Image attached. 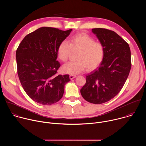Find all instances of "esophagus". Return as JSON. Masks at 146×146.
Wrapping results in <instances>:
<instances>
[{
  "label": "esophagus",
  "instance_id": "esophagus-1",
  "mask_svg": "<svg viewBox=\"0 0 146 146\" xmlns=\"http://www.w3.org/2000/svg\"><path fill=\"white\" fill-rule=\"evenodd\" d=\"M69 77H70V80H73V78H74L76 77V75H70Z\"/></svg>",
  "mask_w": 146,
  "mask_h": 146
}]
</instances>
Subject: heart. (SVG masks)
<instances>
[{
	"instance_id": "b5f03b06",
	"label": "heart",
	"mask_w": 146,
	"mask_h": 146,
	"mask_svg": "<svg viewBox=\"0 0 146 146\" xmlns=\"http://www.w3.org/2000/svg\"><path fill=\"white\" fill-rule=\"evenodd\" d=\"M71 48L78 50L76 56V60L68 62L63 65L64 73L76 75L87 68L88 70L96 69L102 62L104 55V47L100 42L86 33H80L72 37L69 42L63 40L58 45L57 56L62 61L65 62L68 58Z\"/></svg>"
}]
</instances>
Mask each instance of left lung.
I'll return each instance as SVG.
<instances>
[{
	"label": "left lung",
	"mask_w": 146,
	"mask_h": 146,
	"mask_svg": "<svg viewBox=\"0 0 146 146\" xmlns=\"http://www.w3.org/2000/svg\"><path fill=\"white\" fill-rule=\"evenodd\" d=\"M92 32L103 46L104 55L100 66L86 76L80 92L87 102L102 104L114 98L123 87L131 68V50L114 31L95 28Z\"/></svg>",
	"instance_id": "8db88e82"
}]
</instances>
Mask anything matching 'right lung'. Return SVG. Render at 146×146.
I'll list each match as a JSON object with an SVG mask.
<instances>
[{
	"instance_id": "1",
	"label": "right lung",
	"mask_w": 146,
	"mask_h": 146,
	"mask_svg": "<svg viewBox=\"0 0 146 146\" xmlns=\"http://www.w3.org/2000/svg\"><path fill=\"white\" fill-rule=\"evenodd\" d=\"M72 29L41 27L27 35L16 51L17 72L24 91L35 102L50 105L63 96L69 76L57 75V48Z\"/></svg>"
}]
</instances>
